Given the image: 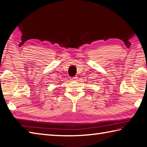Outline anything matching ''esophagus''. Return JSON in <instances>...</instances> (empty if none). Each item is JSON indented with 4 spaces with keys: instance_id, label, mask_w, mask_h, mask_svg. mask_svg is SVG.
<instances>
[{
    "instance_id": "obj_1",
    "label": "esophagus",
    "mask_w": 147,
    "mask_h": 147,
    "mask_svg": "<svg viewBox=\"0 0 147 147\" xmlns=\"http://www.w3.org/2000/svg\"><path fill=\"white\" fill-rule=\"evenodd\" d=\"M78 80V78L77 77H73V78H71V81H73V82H76V81H77Z\"/></svg>"
}]
</instances>
